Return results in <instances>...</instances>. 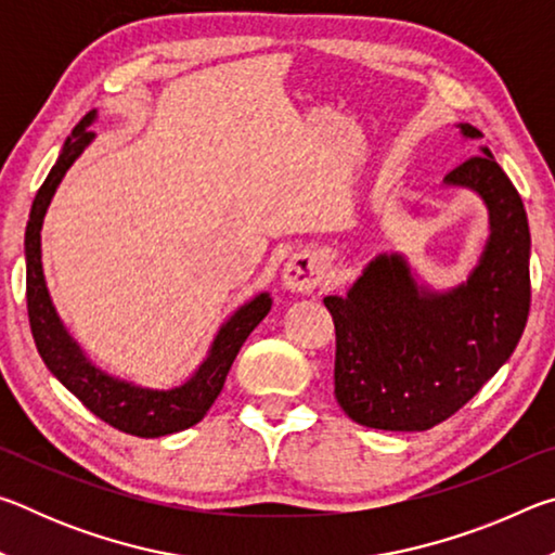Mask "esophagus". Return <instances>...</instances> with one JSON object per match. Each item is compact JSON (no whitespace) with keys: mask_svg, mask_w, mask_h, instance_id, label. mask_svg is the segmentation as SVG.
Segmentation results:
<instances>
[{"mask_svg":"<svg viewBox=\"0 0 555 555\" xmlns=\"http://www.w3.org/2000/svg\"><path fill=\"white\" fill-rule=\"evenodd\" d=\"M327 269V259L323 251L306 249L291 257L284 271H281V284L294 294H313L315 286L321 284Z\"/></svg>","mask_w":555,"mask_h":555,"instance_id":"1","label":"esophagus"}]
</instances>
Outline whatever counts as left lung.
Listing matches in <instances>:
<instances>
[{
  "label": "left lung",
  "mask_w": 555,
  "mask_h": 555,
  "mask_svg": "<svg viewBox=\"0 0 555 555\" xmlns=\"http://www.w3.org/2000/svg\"><path fill=\"white\" fill-rule=\"evenodd\" d=\"M457 129L482 139L465 121ZM443 185L475 193L490 220L465 281L436 288L401 251H382L345 296L323 298L337 340L335 399L360 426L411 434L453 416L509 360L529 318L531 234L516 188L487 146Z\"/></svg>",
  "instance_id": "obj_1"
}]
</instances>
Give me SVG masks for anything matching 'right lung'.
<instances>
[{"instance_id":"1","label":"right lung","mask_w":555,"mask_h":555,"mask_svg":"<svg viewBox=\"0 0 555 555\" xmlns=\"http://www.w3.org/2000/svg\"><path fill=\"white\" fill-rule=\"evenodd\" d=\"M95 121L98 109H92L80 119L73 134L65 139L59 162L53 164L49 178L39 188L31 205L24 237V257L26 306H29L34 343L39 347L41 360L53 377L105 424L139 438L171 436L195 426L210 411L215 399L220 397L240 347L271 311V296L269 291H261V294L244 300L240 308H234L220 323L203 362L193 370L191 377H185L181 384H173V387H144V384L109 374L92 362L53 306L41 261V230L63 176L95 142V134L90 131Z\"/></svg>"}]
</instances>
